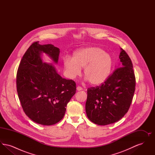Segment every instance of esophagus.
<instances>
[{"label":"esophagus","instance_id":"esophagus-1","mask_svg":"<svg viewBox=\"0 0 155 155\" xmlns=\"http://www.w3.org/2000/svg\"><path fill=\"white\" fill-rule=\"evenodd\" d=\"M77 91H81V90H82V88L81 87L78 86V87H77Z\"/></svg>","mask_w":155,"mask_h":155}]
</instances>
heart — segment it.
I'll return each mask as SVG.
<instances>
[{
  "instance_id": "b5f03b06",
  "label": "heart",
  "mask_w": 155,
  "mask_h": 155,
  "mask_svg": "<svg viewBox=\"0 0 155 155\" xmlns=\"http://www.w3.org/2000/svg\"><path fill=\"white\" fill-rule=\"evenodd\" d=\"M64 74L73 79L81 74L93 85H99L107 80L113 65L112 58L103 49L91 46L82 48L73 53V58L67 56L63 60Z\"/></svg>"
}]
</instances>
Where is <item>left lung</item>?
Segmentation results:
<instances>
[{"instance_id":"obj_1","label":"left lung","mask_w":155,"mask_h":155,"mask_svg":"<svg viewBox=\"0 0 155 155\" xmlns=\"http://www.w3.org/2000/svg\"><path fill=\"white\" fill-rule=\"evenodd\" d=\"M120 67L114 70L99 86L87 89L85 110L90 121L97 125L116 123L127 113L135 90L131 60L121 48Z\"/></svg>"}]
</instances>
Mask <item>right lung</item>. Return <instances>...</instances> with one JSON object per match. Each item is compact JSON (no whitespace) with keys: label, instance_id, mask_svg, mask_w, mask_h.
Instances as JSON below:
<instances>
[{"label":"right lung","instance_id":"add662e5","mask_svg":"<svg viewBox=\"0 0 155 155\" xmlns=\"http://www.w3.org/2000/svg\"><path fill=\"white\" fill-rule=\"evenodd\" d=\"M34 42L24 53L16 77L17 91L22 109L33 121L44 125L63 118L66 107L76 92V84L63 78L52 64L44 63L42 53L58 63L60 49Z\"/></svg>","mask_w":155,"mask_h":155}]
</instances>
